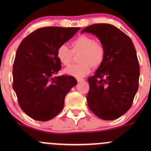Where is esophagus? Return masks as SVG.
<instances>
[{"instance_id":"esophagus-1","label":"esophagus","mask_w":151,"mask_h":151,"mask_svg":"<svg viewBox=\"0 0 151 151\" xmlns=\"http://www.w3.org/2000/svg\"><path fill=\"white\" fill-rule=\"evenodd\" d=\"M77 82H78V83H82V82H84L85 81V79L78 78V79H77Z\"/></svg>"}]
</instances>
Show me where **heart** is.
Wrapping results in <instances>:
<instances>
[{
  "label": "heart",
  "instance_id": "b5f03b06",
  "mask_svg": "<svg viewBox=\"0 0 151 151\" xmlns=\"http://www.w3.org/2000/svg\"><path fill=\"white\" fill-rule=\"evenodd\" d=\"M81 52L78 58L80 63L67 67L64 70L68 75L82 78L91 71V66H101L104 58V48L101 43L96 42L93 37L81 35L71 42V50L66 45H61L56 51L58 60L64 66L71 63L73 53Z\"/></svg>",
  "mask_w": 151,
  "mask_h": 151
}]
</instances>
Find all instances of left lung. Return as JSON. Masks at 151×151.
Here are the masks:
<instances>
[{
    "label": "left lung",
    "mask_w": 151,
    "mask_h": 151,
    "mask_svg": "<svg viewBox=\"0 0 151 151\" xmlns=\"http://www.w3.org/2000/svg\"><path fill=\"white\" fill-rule=\"evenodd\" d=\"M82 33L95 35L104 48V61L88 77L89 109L99 118L111 121L132 106L139 86V64L132 39L110 24H93Z\"/></svg>",
    "instance_id": "left-lung-1"
}]
</instances>
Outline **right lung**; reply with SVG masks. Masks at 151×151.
Returning <instances> with one entry per match:
<instances>
[{
    "label": "right lung",
    "instance_id": "add662e5",
    "mask_svg": "<svg viewBox=\"0 0 151 151\" xmlns=\"http://www.w3.org/2000/svg\"><path fill=\"white\" fill-rule=\"evenodd\" d=\"M80 28L45 27L25 38L13 65V89L21 109L33 119L47 121L58 115L66 94L77 81L72 76L54 77L61 68L56 57L59 46Z\"/></svg>",
    "mask_w": 151,
    "mask_h": 151
}]
</instances>
